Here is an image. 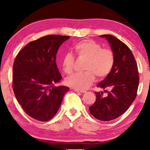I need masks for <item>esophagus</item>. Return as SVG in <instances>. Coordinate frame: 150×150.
I'll use <instances>...</instances> for the list:
<instances>
[{
	"label": "esophagus",
	"instance_id": "obj_1",
	"mask_svg": "<svg viewBox=\"0 0 150 150\" xmlns=\"http://www.w3.org/2000/svg\"><path fill=\"white\" fill-rule=\"evenodd\" d=\"M74 91L76 92H80V93H85L86 92V91H85V90H80L77 89H74Z\"/></svg>",
	"mask_w": 150,
	"mask_h": 150
}]
</instances>
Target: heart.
Masks as SVG:
<instances>
[{
    "label": "heart",
    "instance_id": "b5f03b06",
    "mask_svg": "<svg viewBox=\"0 0 150 150\" xmlns=\"http://www.w3.org/2000/svg\"><path fill=\"white\" fill-rule=\"evenodd\" d=\"M74 51L78 58L85 60L83 74H76L68 76L65 83L69 87L77 89H85L91 85L95 79H102L112 70L115 63V54L111 49L102 48L96 41L85 40L77 43ZM74 57L67 53L62 59L63 71L67 74L73 72Z\"/></svg>",
    "mask_w": 150,
    "mask_h": 150
}]
</instances>
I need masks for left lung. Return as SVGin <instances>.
<instances>
[{
	"label": "left lung",
	"mask_w": 150,
	"mask_h": 150,
	"mask_svg": "<svg viewBox=\"0 0 150 150\" xmlns=\"http://www.w3.org/2000/svg\"><path fill=\"white\" fill-rule=\"evenodd\" d=\"M109 42L115 54L112 70L98 87L103 91L96 92V100L89 111L98 120L107 122L124 114L137 94L139 76L134 55L128 46L111 35H102Z\"/></svg>",
	"instance_id": "8db88e82"
}]
</instances>
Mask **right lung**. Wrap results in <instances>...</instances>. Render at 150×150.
<instances>
[{
	"instance_id": "1",
	"label": "right lung",
	"mask_w": 150,
	"mask_h": 150,
	"mask_svg": "<svg viewBox=\"0 0 150 150\" xmlns=\"http://www.w3.org/2000/svg\"><path fill=\"white\" fill-rule=\"evenodd\" d=\"M69 36L49 35L32 41L20 50L13 65L12 87L18 103L35 120L47 122L58 111L69 87L56 64L58 49Z\"/></svg>"
}]
</instances>
